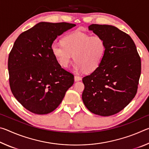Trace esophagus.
<instances>
[{
  "mask_svg": "<svg viewBox=\"0 0 149 149\" xmlns=\"http://www.w3.org/2000/svg\"><path fill=\"white\" fill-rule=\"evenodd\" d=\"M74 80H75V81H78L81 80V77H79V76H77V75H75Z\"/></svg>",
  "mask_w": 149,
  "mask_h": 149,
  "instance_id": "34e87169",
  "label": "esophagus"
}]
</instances>
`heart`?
<instances>
[{
    "instance_id": "heart-1",
    "label": "heart",
    "mask_w": 149,
    "mask_h": 149,
    "mask_svg": "<svg viewBox=\"0 0 149 149\" xmlns=\"http://www.w3.org/2000/svg\"><path fill=\"white\" fill-rule=\"evenodd\" d=\"M52 54L62 67L66 68L71 62L73 55L76 62V72L85 70L93 72L99 66L106 52L104 39L99 35H93L75 31L65 36L61 42L51 45Z\"/></svg>"
}]
</instances>
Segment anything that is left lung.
<instances>
[{"label": "left lung", "instance_id": "1", "mask_svg": "<svg viewBox=\"0 0 149 149\" xmlns=\"http://www.w3.org/2000/svg\"><path fill=\"white\" fill-rule=\"evenodd\" d=\"M89 30L104 39L106 52L99 66L83 78L82 100L93 114L109 116L123 110L135 97L141 58L131 37L116 27L92 24Z\"/></svg>", "mask_w": 149, "mask_h": 149}]
</instances>
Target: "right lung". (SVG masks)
<instances>
[{
	"label": "right lung",
	"mask_w": 149,
	"mask_h": 149,
	"mask_svg": "<svg viewBox=\"0 0 149 149\" xmlns=\"http://www.w3.org/2000/svg\"><path fill=\"white\" fill-rule=\"evenodd\" d=\"M75 26L40 22L14 42L8 61L10 87L17 101L32 113L54 111L74 84V75L62 68L51 45L58 36Z\"/></svg>",
	"instance_id": "right-lung-1"
}]
</instances>
